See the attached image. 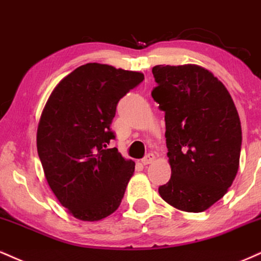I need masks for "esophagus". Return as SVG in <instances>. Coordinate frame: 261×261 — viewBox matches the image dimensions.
<instances>
[{
	"mask_svg": "<svg viewBox=\"0 0 261 261\" xmlns=\"http://www.w3.org/2000/svg\"><path fill=\"white\" fill-rule=\"evenodd\" d=\"M155 161V155L154 154H148L145 155V158L142 160V164L143 165H149V164H152V162Z\"/></svg>",
	"mask_w": 261,
	"mask_h": 261,
	"instance_id": "34e87169",
	"label": "esophagus"
}]
</instances>
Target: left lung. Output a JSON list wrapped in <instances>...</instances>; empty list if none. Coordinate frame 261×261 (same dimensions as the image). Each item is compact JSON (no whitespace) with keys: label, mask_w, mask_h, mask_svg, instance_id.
<instances>
[{"label":"left lung","mask_w":261,"mask_h":261,"mask_svg":"<svg viewBox=\"0 0 261 261\" xmlns=\"http://www.w3.org/2000/svg\"><path fill=\"white\" fill-rule=\"evenodd\" d=\"M151 96L165 111L171 178L159 194L186 213L219 201L240 167L242 127L225 85L198 64L155 66Z\"/></svg>","instance_id":"obj_1"}]
</instances>
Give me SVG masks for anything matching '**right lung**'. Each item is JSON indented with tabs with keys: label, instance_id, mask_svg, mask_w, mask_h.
Instances as JSON below:
<instances>
[{
	"label": "right lung",
	"instance_id": "add662e5",
	"mask_svg": "<svg viewBox=\"0 0 261 261\" xmlns=\"http://www.w3.org/2000/svg\"><path fill=\"white\" fill-rule=\"evenodd\" d=\"M144 79L142 72L87 63L55 87L40 116L36 146L57 200L82 221L115 213L134 164L107 149L118 101Z\"/></svg>",
	"mask_w": 261,
	"mask_h": 261
}]
</instances>
